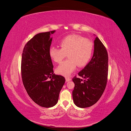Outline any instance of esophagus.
<instances>
[{
    "mask_svg": "<svg viewBox=\"0 0 131 131\" xmlns=\"http://www.w3.org/2000/svg\"><path fill=\"white\" fill-rule=\"evenodd\" d=\"M71 80H72V79L69 78H66V82H68V81H70Z\"/></svg>",
    "mask_w": 131,
    "mask_h": 131,
    "instance_id": "1",
    "label": "esophagus"
}]
</instances>
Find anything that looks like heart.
<instances>
[{
	"label": "heart",
	"mask_w": 131,
	"mask_h": 131,
	"mask_svg": "<svg viewBox=\"0 0 131 131\" xmlns=\"http://www.w3.org/2000/svg\"><path fill=\"white\" fill-rule=\"evenodd\" d=\"M61 48L52 47L49 49V56L55 63H60L67 54L68 59L58 66L57 74L68 77L78 65L83 67L88 64L92 56L93 42L77 34L68 35L60 42Z\"/></svg>",
	"instance_id": "1"
}]
</instances>
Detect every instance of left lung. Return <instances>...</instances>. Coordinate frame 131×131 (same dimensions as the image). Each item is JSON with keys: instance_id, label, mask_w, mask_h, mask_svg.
I'll list each match as a JSON object with an SVG mask.
<instances>
[{"instance_id": "1", "label": "left lung", "mask_w": 131, "mask_h": 131, "mask_svg": "<svg viewBox=\"0 0 131 131\" xmlns=\"http://www.w3.org/2000/svg\"><path fill=\"white\" fill-rule=\"evenodd\" d=\"M108 73V55L105 46L96 37L94 40V52L91 61L74 77L73 98L75 105L81 108L94 105L105 90Z\"/></svg>"}]
</instances>
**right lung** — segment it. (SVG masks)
Instances as JSON below:
<instances>
[{
  "mask_svg": "<svg viewBox=\"0 0 131 131\" xmlns=\"http://www.w3.org/2000/svg\"><path fill=\"white\" fill-rule=\"evenodd\" d=\"M55 30L36 34L23 49L21 74L28 94L35 103L44 108L56 105L65 78L53 73L49 49ZM51 80L49 81L48 79Z\"/></svg>",
  "mask_w": 131,
  "mask_h": 131,
  "instance_id": "1",
  "label": "right lung"
}]
</instances>
